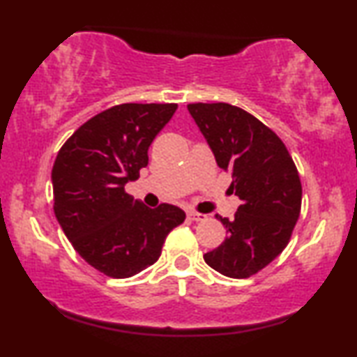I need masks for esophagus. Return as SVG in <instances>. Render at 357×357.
I'll list each match as a JSON object with an SVG mask.
<instances>
[{"label": "esophagus", "instance_id": "esophagus-1", "mask_svg": "<svg viewBox=\"0 0 357 357\" xmlns=\"http://www.w3.org/2000/svg\"><path fill=\"white\" fill-rule=\"evenodd\" d=\"M188 218L193 219V221H204V219H206L208 216H206V214L193 211V209H192V211H188Z\"/></svg>", "mask_w": 357, "mask_h": 357}]
</instances>
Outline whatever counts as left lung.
<instances>
[{
	"instance_id": "8db88e82",
	"label": "left lung",
	"mask_w": 357,
	"mask_h": 357,
	"mask_svg": "<svg viewBox=\"0 0 357 357\" xmlns=\"http://www.w3.org/2000/svg\"><path fill=\"white\" fill-rule=\"evenodd\" d=\"M187 109L219 167L232 174L231 188L242 199L232 221L218 218L227 237L203 258L224 276L248 278L289 243L302 202L296 164L275 131L248 112L224 102Z\"/></svg>"
}]
</instances>
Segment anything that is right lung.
<instances>
[{
	"label": "right lung",
	"mask_w": 357,
	"mask_h": 357,
	"mask_svg": "<svg viewBox=\"0 0 357 357\" xmlns=\"http://www.w3.org/2000/svg\"><path fill=\"white\" fill-rule=\"evenodd\" d=\"M177 104L107 109L61 146L52 170L53 211L75 250L104 275L130 278L159 260L165 237L185 221L178 206L148 208L125 183L148 165V149Z\"/></svg>",
	"instance_id": "add662e5"
}]
</instances>
